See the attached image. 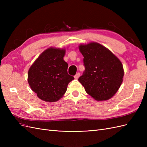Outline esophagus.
I'll return each mask as SVG.
<instances>
[{
  "mask_svg": "<svg viewBox=\"0 0 147 147\" xmlns=\"http://www.w3.org/2000/svg\"><path fill=\"white\" fill-rule=\"evenodd\" d=\"M79 77H80V74H79V73H77V74L74 76V78H75V79H78V78H79Z\"/></svg>",
  "mask_w": 147,
  "mask_h": 147,
  "instance_id": "34e87169",
  "label": "esophagus"
}]
</instances>
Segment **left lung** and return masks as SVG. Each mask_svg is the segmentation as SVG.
Instances as JSON below:
<instances>
[{"label": "left lung", "instance_id": "left-lung-1", "mask_svg": "<svg viewBox=\"0 0 147 147\" xmlns=\"http://www.w3.org/2000/svg\"><path fill=\"white\" fill-rule=\"evenodd\" d=\"M85 71L78 81L85 91L97 101L107 100L116 94L123 80L121 62L113 53L97 42L80 44Z\"/></svg>", "mask_w": 147, "mask_h": 147}]
</instances>
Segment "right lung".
<instances>
[{
	"mask_svg": "<svg viewBox=\"0 0 147 147\" xmlns=\"http://www.w3.org/2000/svg\"><path fill=\"white\" fill-rule=\"evenodd\" d=\"M65 54V48L50 47L30 67L28 83L43 101L59 100L64 96L69 82L74 79L67 74L68 64L63 59Z\"/></svg>",
	"mask_w": 147,
	"mask_h": 147,
	"instance_id": "right-lung-1",
	"label": "right lung"
}]
</instances>
